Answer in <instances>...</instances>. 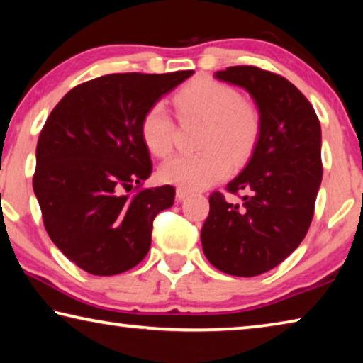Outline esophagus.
Segmentation results:
<instances>
[{"instance_id":"obj_1","label":"esophagus","mask_w":363,"mask_h":363,"mask_svg":"<svg viewBox=\"0 0 363 363\" xmlns=\"http://www.w3.org/2000/svg\"><path fill=\"white\" fill-rule=\"evenodd\" d=\"M190 195V192L189 190H186V189H182V187H177L176 189V199L179 200V201H182L184 199H187V196Z\"/></svg>"}]
</instances>
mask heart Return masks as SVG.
<instances>
[{
  "instance_id": "1",
  "label": "heart",
  "mask_w": 363,
  "mask_h": 363,
  "mask_svg": "<svg viewBox=\"0 0 363 363\" xmlns=\"http://www.w3.org/2000/svg\"><path fill=\"white\" fill-rule=\"evenodd\" d=\"M182 118L205 121L199 153H181L167 160L160 177L186 190L206 189L225 179L232 162L240 164L255 150L261 133L257 108L242 99L240 93L225 83L199 78L174 96ZM140 138L157 157H167L173 149L174 121L164 102H155L140 120Z\"/></svg>"
}]
</instances>
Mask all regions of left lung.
Instances as JSON below:
<instances>
[{"instance_id": "1", "label": "left lung", "mask_w": 363, "mask_h": 363, "mask_svg": "<svg viewBox=\"0 0 363 363\" xmlns=\"http://www.w3.org/2000/svg\"><path fill=\"white\" fill-rule=\"evenodd\" d=\"M214 78L247 89L261 116L250 162L227 184L243 203L210 195L201 247L214 267L255 277L286 259L303 242L322 182V130L314 107L286 78L253 65L227 67Z\"/></svg>"}]
</instances>
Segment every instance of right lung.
Segmentation results:
<instances>
[{
    "label": "right lung",
    "mask_w": 363,
    "mask_h": 363,
    "mask_svg": "<svg viewBox=\"0 0 363 363\" xmlns=\"http://www.w3.org/2000/svg\"><path fill=\"white\" fill-rule=\"evenodd\" d=\"M194 70L112 73L69 91L43 126L33 190L52 243L93 275H116L144 259L173 186L140 189L152 173L140 120Z\"/></svg>",
    "instance_id": "add662e5"
}]
</instances>
